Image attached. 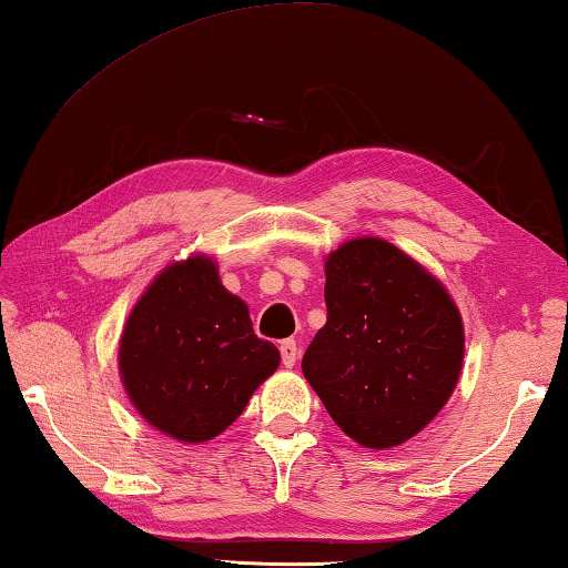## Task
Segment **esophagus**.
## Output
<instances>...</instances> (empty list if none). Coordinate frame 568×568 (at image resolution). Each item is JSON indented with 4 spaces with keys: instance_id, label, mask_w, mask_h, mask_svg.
Here are the masks:
<instances>
[{
    "instance_id": "obj_1",
    "label": "esophagus",
    "mask_w": 568,
    "mask_h": 568,
    "mask_svg": "<svg viewBox=\"0 0 568 568\" xmlns=\"http://www.w3.org/2000/svg\"><path fill=\"white\" fill-rule=\"evenodd\" d=\"M281 358H283V365L285 368H293L295 361H297V343L295 341H283L281 343Z\"/></svg>"
}]
</instances>
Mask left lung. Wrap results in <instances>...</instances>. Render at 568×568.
<instances>
[{"label": "left lung", "instance_id": "1", "mask_svg": "<svg viewBox=\"0 0 568 568\" xmlns=\"http://www.w3.org/2000/svg\"><path fill=\"white\" fill-rule=\"evenodd\" d=\"M325 307L303 355L325 410L365 448L416 436L464 363V323L446 287L396 245L361 237L325 261Z\"/></svg>", "mask_w": 568, "mask_h": 568}]
</instances>
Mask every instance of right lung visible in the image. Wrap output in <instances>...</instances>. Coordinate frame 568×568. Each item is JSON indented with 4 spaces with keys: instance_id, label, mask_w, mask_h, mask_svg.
Returning <instances> with one entry per match:
<instances>
[{
    "instance_id": "1",
    "label": "right lung",
    "mask_w": 568,
    "mask_h": 568,
    "mask_svg": "<svg viewBox=\"0 0 568 568\" xmlns=\"http://www.w3.org/2000/svg\"><path fill=\"white\" fill-rule=\"evenodd\" d=\"M277 363L281 353L257 338L247 305L203 255L155 277L120 341V376L134 408L185 444L223 434Z\"/></svg>"
}]
</instances>
